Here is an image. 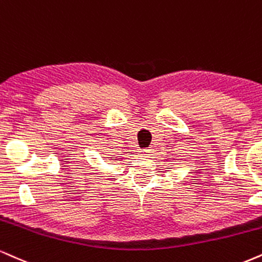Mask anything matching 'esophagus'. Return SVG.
Wrapping results in <instances>:
<instances>
[{
	"mask_svg": "<svg viewBox=\"0 0 262 262\" xmlns=\"http://www.w3.org/2000/svg\"><path fill=\"white\" fill-rule=\"evenodd\" d=\"M149 154H150V149H144V150H141L140 155L145 156V155H149Z\"/></svg>",
	"mask_w": 262,
	"mask_h": 262,
	"instance_id": "esophagus-1",
	"label": "esophagus"
}]
</instances>
